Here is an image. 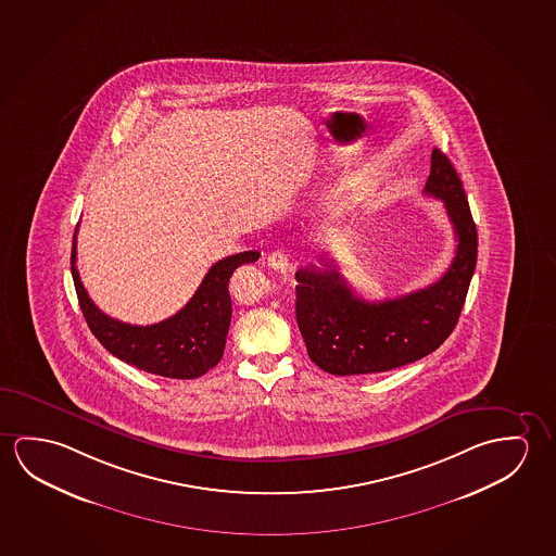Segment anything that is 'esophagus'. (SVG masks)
<instances>
[{
  "label": "esophagus",
  "instance_id": "obj_1",
  "mask_svg": "<svg viewBox=\"0 0 556 556\" xmlns=\"http://www.w3.org/2000/svg\"><path fill=\"white\" fill-rule=\"evenodd\" d=\"M268 266H273L274 270H288L290 268V256L282 253V251H274L273 255L268 256Z\"/></svg>",
  "mask_w": 556,
  "mask_h": 556
}]
</instances>
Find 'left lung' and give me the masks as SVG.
I'll use <instances>...</instances> for the list:
<instances>
[{
  "label": "left lung",
  "instance_id": "obj_1",
  "mask_svg": "<svg viewBox=\"0 0 556 556\" xmlns=\"http://www.w3.org/2000/svg\"><path fill=\"white\" fill-rule=\"evenodd\" d=\"M425 193L441 199L456 233V256L441 280L396 300L365 301L334 258L295 273V317L308 357L330 375L396 369L434 352L452 334L477 263V229L448 156L432 150Z\"/></svg>",
  "mask_w": 556,
  "mask_h": 556
}]
</instances>
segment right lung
Masks as SVG:
<instances>
[{
	"label": "right lung",
	"mask_w": 556,
	"mask_h": 556,
	"mask_svg": "<svg viewBox=\"0 0 556 556\" xmlns=\"http://www.w3.org/2000/svg\"><path fill=\"white\" fill-rule=\"evenodd\" d=\"M261 253L245 251L212 266L186 307L156 325L137 327L108 317L90 300L77 270V231L71 249V274L80 311L98 342L117 359L168 379H197L216 367L224 355L231 298L228 282L236 268L256 263Z\"/></svg>",
	"instance_id": "right-lung-1"
}]
</instances>
